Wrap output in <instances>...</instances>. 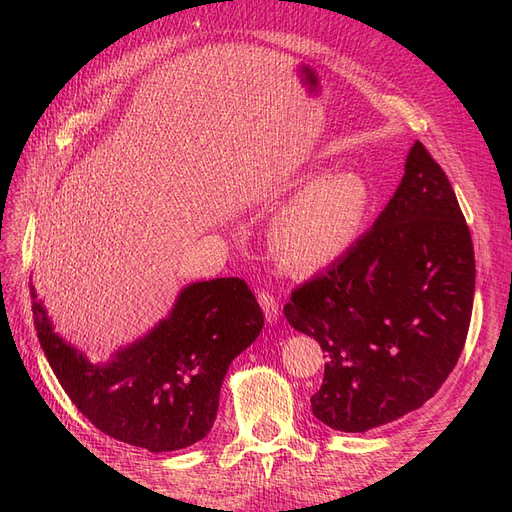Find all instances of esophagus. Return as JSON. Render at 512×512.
<instances>
[{
	"instance_id": "esophagus-1",
	"label": "esophagus",
	"mask_w": 512,
	"mask_h": 512,
	"mask_svg": "<svg viewBox=\"0 0 512 512\" xmlns=\"http://www.w3.org/2000/svg\"><path fill=\"white\" fill-rule=\"evenodd\" d=\"M258 303L262 307V312H265L267 322H277V318H280V303H277L273 294L260 290L258 292Z\"/></svg>"
}]
</instances>
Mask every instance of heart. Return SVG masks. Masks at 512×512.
<instances>
[{
	"label": "heart",
	"mask_w": 512,
	"mask_h": 512,
	"mask_svg": "<svg viewBox=\"0 0 512 512\" xmlns=\"http://www.w3.org/2000/svg\"><path fill=\"white\" fill-rule=\"evenodd\" d=\"M369 205V183L354 170L314 179L275 215L271 226L275 256L297 271L331 265L359 239Z\"/></svg>",
	"instance_id": "obj_1"
}]
</instances>
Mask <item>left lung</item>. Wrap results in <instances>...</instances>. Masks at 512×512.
Returning a JSON list of instances; mask_svg holds the SVG:
<instances>
[{
  "label": "left lung",
  "instance_id": "8db88e82",
  "mask_svg": "<svg viewBox=\"0 0 512 512\" xmlns=\"http://www.w3.org/2000/svg\"><path fill=\"white\" fill-rule=\"evenodd\" d=\"M474 280L470 228L451 181L416 141L374 226L284 307L290 327L327 352L312 395L318 421L367 431L436 395L466 344Z\"/></svg>",
  "mask_w": 512,
  "mask_h": 512
}]
</instances>
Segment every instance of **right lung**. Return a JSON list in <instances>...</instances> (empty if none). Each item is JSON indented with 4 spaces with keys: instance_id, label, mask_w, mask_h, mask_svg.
Wrapping results in <instances>:
<instances>
[{
    "instance_id": "right-lung-1",
    "label": "right lung",
    "mask_w": 512,
    "mask_h": 512,
    "mask_svg": "<svg viewBox=\"0 0 512 512\" xmlns=\"http://www.w3.org/2000/svg\"><path fill=\"white\" fill-rule=\"evenodd\" d=\"M29 292L40 346L72 404L106 436L151 453L207 436L228 365L265 327L241 277H218L185 286L158 327L94 365L53 331L34 284Z\"/></svg>"
}]
</instances>
